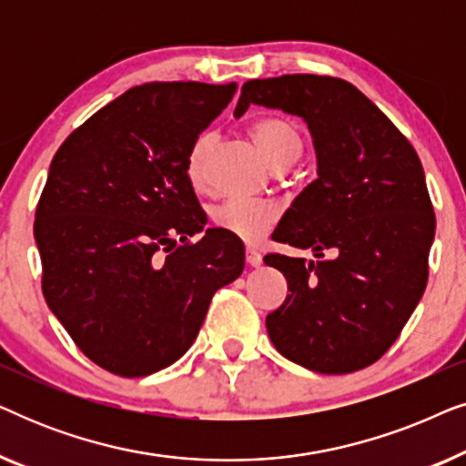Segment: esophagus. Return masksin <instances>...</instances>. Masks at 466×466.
<instances>
[{
  "instance_id": "1",
  "label": "esophagus",
  "mask_w": 466,
  "mask_h": 466,
  "mask_svg": "<svg viewBox=\"0 0 466 466\" xmlns=\"http://www.w3.org/2000/svg\"><path fill=\"white\" fill-rule=\"evenodd\" d=\"M246 260H248V265H250V267H258L260 263H263V257H260V254L254 250L252 246H248L246 248Z\"/></svg>"
}]
</instances>
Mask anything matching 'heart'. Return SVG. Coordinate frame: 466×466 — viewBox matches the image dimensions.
I'll return each mask as SVG.
<instances>
[{"label": "heart", "instance_id": "obj_1", "mask_svg": "<svg viewBox=\"0 0 466 466\" xmlns=\"http://www.w3.org/2000/svg\"><path fill=\"white\" fill-rule=\"evenodd\" d=\"M252 139L263 157L276 169H286L297 161L303 150L301 133L286 118H263L252 127ZM216 144V133L206 131L195 139L188 150L187 176L195 188L208 184V158ZM278 218V206L271 201L233 199L220 201L212 208V222L222 231L244 241H258Z\"/></svg>", "mask_w": 466, "mask_h": 466}]
</instances>
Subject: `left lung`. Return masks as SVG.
Listing matches in <instances>:
<instances>
[{"mask_svg": "<svg viewBox=\"0 0 466 466\" xmlns=\"http://www.w3.org/2000/svg\"><path fill=\"white\" fill-rule=\"evenodd\" d=\"M252 104L303 118L318 163V177L273 231L318 260L267 254L290 290L267 316V333L309 371H359L386 354L424 295L435 214L422 163L390 118L341 78L248 80L235 116Z\"/></svg>", "mask_w": 466, "mask_h": 466, "instance_id": "8db88e82", "label": "left lung"}]
</instances>
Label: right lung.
Listing matches in <instances>:
<instances>
[{
    "mask_svg": "<svg viewBox=\"0 0 466 466\" xmlns=\"http://www.w3.org/2000/svg\"><path fill=\"white\" fill-rule=\"evenodd\" d=\"M235 88L133 86L50 163L34 225L44 297L76 346L114 375L174 365L199 335L214 292L244 271V244L206 228L187 176L190 146Z\"/></svg>",
    "mask_w": 466,
    "mask_h": 466,
    "instance_id": "obj_1",
    "label": "right lung"
}]
</instances>
